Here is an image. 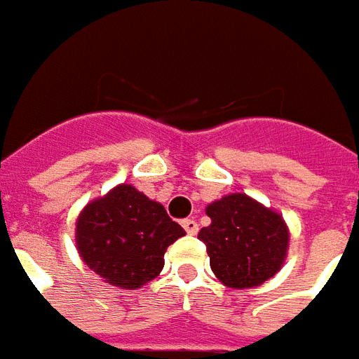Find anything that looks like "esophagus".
I'll return each mask as SVG.
<instances>
[{
  "mask_svg": "<svg viewBox=\"0 0 359 359\" xmlns=\"http://www.w3.org/2000/svg\"><path fill=\"white\" fill-rule=\"evenodd\" d=\"M182 226H184V231H187L188 234L198 233V223H196L194 219H184V221H182Z\"/></svg>",
  "mask_w": 359,
  "mask_h": 359,
  "instance_id": "esophagus-1",
  "label": "esophagus"
}]
</instances>
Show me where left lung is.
<instances>
[{"mask_svg": "<svg viewBox=\"0 0 359 359\" xmlns=\"http://www.w3.org/2000/svg\"><path fill=\"white\" fill-rule=\"evenodd\" d=\"M205 213L211 225L198 238L208 246L211 271L225 286L254 288L285 265L290 231L278 211L234 192L211 202Z\"/></svg>", "mask_w": 359, "mask_h": 359, "instance_id": "left-lung-1", "label": "left lung"}]
</instances>
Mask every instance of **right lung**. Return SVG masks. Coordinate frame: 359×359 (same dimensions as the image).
I'll return each mask as SVG.
<instances>
[{
    "mask_svg": "<svg viewBox=\"0 0 359 359\" xmlns=\"http://www.w3.org/2000/svg\"><path fill=\"white\" fill-rule=\"evenodd\" d=\"M184 234L161 203L123 182L84 205L74 242L82 262L95 275L134 290L161 273L165 252Z\"/></svg>",
    "mask_w": 359,
    "mask_h": 359,
    "instance_id": "add662e5",
    "label": "right lung"
}]
</instances>
